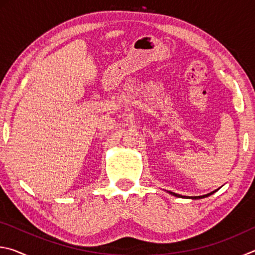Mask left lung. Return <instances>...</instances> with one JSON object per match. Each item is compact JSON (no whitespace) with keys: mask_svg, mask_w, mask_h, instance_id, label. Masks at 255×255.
<instances>
[{"mask_svg":"<svg viewBox=\"0 0 255 255\" xmlns=\"http://www.w3.org/2000/svg\"><path fill=\"white\" fill-rule=\"evenodd\" d=\"M217 191V190H215V191H213V192H210V193H207V195H205V196H198V197H191V199H201V198H206V197H208V196H210V195H213L214 192H216ZM169 193H171V195H173V196H175V197H181V198H183L182 196H180V195H178V193H174V192H171V191H169ZM185 198V197H184Z\"/></svg>","mask_w":255,"mask_h":255,"instance_id":"1","label":"left lung"}]
</instances>
